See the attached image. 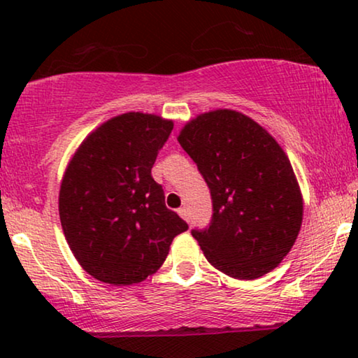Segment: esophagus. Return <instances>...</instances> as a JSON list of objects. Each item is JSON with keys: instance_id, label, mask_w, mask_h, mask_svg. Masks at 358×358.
<instances>
[{"instance_id": "esophagus-1", "label": "esophagus", "mask_w": 358, "mask_h": 358, "mask_svg": "<svg viewBox=\"0 0 358 358\" xmlns=\"http://www.w3.org/2000/svg\"><path fill=\"white\" fill-rule=\"evenodd\" d=\"M178 213H179L180 217H182L184 220H187V222H189V218H190V217H189V215H190V213H189V208H185V207L179 208V210H178Z\"/></svg>"}]
</instances>
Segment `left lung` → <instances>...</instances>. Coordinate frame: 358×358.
I'll return each instance as SVG.
<instances>
[{"mask_svg": "<svg viewBox=\"0 0 358 358\" xmlns=\"http://www.w3.org/2000/svg\"><path fill=\"white\" fill-rule=\"evenodd\" d=\"M212 197L208 227L194 228L207 261L229 277H262L290 251L303 200L290 161L275 140L236 110H213L179 135Z\"/></svg>", "mask_w": 358, "mask_h": 358, "instance_id": "8db88e82", "label": "left lung"}]
</instances>
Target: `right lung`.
<instances>
[{
    "mask_svg": "<svg viewBox=\"0 0 358 358\" xmlns=\"http://www.w3.org/2000/svg\"><path fill=\"white\" fill-rule=\"evenodd\" d=\"M173 122L129 112L92 131L63 178V233L81 267L97 280L131 285L166 261L187 223L164 205L151 176Z\"/></svg>",
    "mask_w": 358,
    "mask_h": 358,
    "instance_id": "add662e5",
    "label": "right lung"
}]
</instances>
